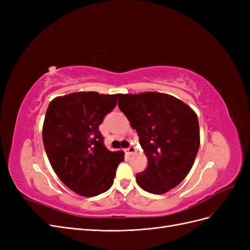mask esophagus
Here are the masks:
<instances>
[{
  "instance_id": "34e87169",
  "label": "esophagus",
  "mask_w": 250,
  "mask_h": 250,
  "mask_svg": "<svg viewBox=\"0 0 250 250\" xmlns=\"http://www.w3.org/2000/svg\"><path fill=\"white\" fill-rule=\"evenodd\" d=\"M135 152V148L133 147V146H130V147H128L127 149H126V153L127 154H132V153H134Z\"/></svg>"
}]
</instances>
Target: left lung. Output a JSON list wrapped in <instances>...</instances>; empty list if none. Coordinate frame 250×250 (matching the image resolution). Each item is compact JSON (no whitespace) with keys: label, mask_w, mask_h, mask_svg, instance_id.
<instances>
[{"label":"left lung","mask_w":250,"mask_h":250,"mask_svg":"<svg viewBox=\"0 0 250 250\" xmlns=\"http://www.w3.org/2000/svg\"><path fill=\"white\" fill-rule=\"evenodd\" d=\"M119 108L137 129L148 167L138 173L144 191L164 194L190 172L200 145L197 115L177 98L162 93L120 94Z\"/></svg>","instance_id":"8db88e82"}]
</instances>
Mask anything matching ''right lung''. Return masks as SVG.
Returning a JSON list of instances; mask_svg holds the SVG:
<instances>
[{
  "mask_svg": "<svg viewBox=\"0 0 250 250\" xmlns=\"http://www.w3.org/2000/svg\"><path fill=\"white\" fill-rule=\"evenodd\" d=\"M118 95L78 92L53 99L42 126V142L56 175L84 197L106 192L124 152L104 145L99 125L117 105Z\"/></svg>",
  "mask_w": 250,
  "mask_h": 250,
  "instance_id": "add662e5",
  "label": "right lung"
}]
</instances>
